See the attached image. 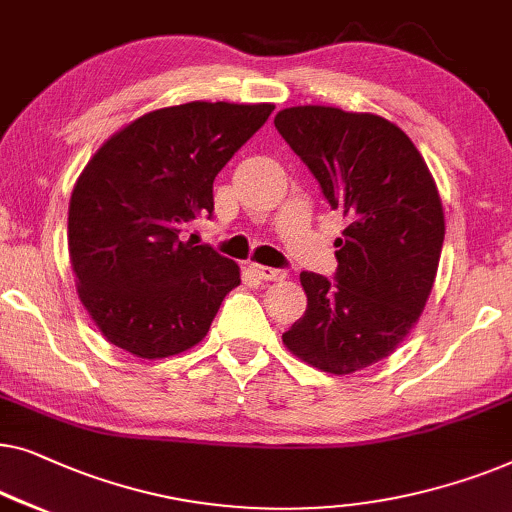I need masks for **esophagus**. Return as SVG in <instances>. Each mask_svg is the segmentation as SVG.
I'll list each match as a JSON object with an SVG mask.
<instances>
[{
	"label": "esophagus",
	"instance_id": "esophagus-1",
	"mask_svg": "<svg viewBox=\"0 0 512 512\" xmlns=\"http://www.w3.org/2000/svg\"><path fill=\"white\" fill-rule=\"evenodd\" d=\"M248 269L253 271L257 278H262V280H283L285 278V271L283 269H273V266H264V264H257V262L250 264Z\"/></svg>",
	"mask_w": 512,
	"mask_h": 512
}]
</instances>
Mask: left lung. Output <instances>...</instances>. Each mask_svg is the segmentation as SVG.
Returning a JSON list of instances; mask_svg holds the SVG:
<instances>
[{
    "label": "left lung",
    "instance_id": "left-lung-1",
    "mask_svg": "<svg viewBox=\"0 0 512 512\" xmlns=\"http://www.w3.org/2000/svg\"><path fill=\"white\" fill-rule=\"evenodd\" d=\"M273 125L348 220L334 280L299 276L308 306L283 343L348 376L390 357L420 320L443 248L441 197L413 141L380 115L292 106Z\"/></svg>",
    "mask_w": 512,
    "mask_h": 512
}]
</instances>
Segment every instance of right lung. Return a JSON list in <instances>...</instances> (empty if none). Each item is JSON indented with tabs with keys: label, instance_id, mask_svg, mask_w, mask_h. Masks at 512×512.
<instances>
[{
	"label": "right lung",
	"instance_id": "add662e5",
	"mask_svg": "<svg viewBox=\"0 0 512 512\" xmlns=\"http://www.w3.org/2000/svg\"><path fill=\"white\" fill-rule=\"evenodd\" d=\"M273 104L190 102L115 132L78 176L69 201V259L78 297L106 341L141 359L197 345L239 264L181 241L213 213V181L264 125Z\"/></svg>",
	"mask_w": 512,
	"mask_h": 512
}]
</instances>
